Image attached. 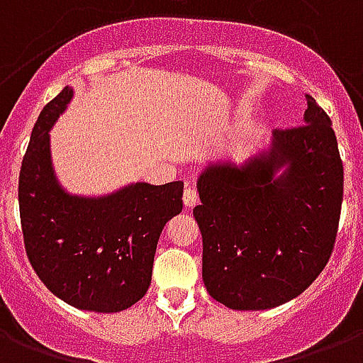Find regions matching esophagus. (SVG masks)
<instances>
[{
  "mask_svg": "<svg viewBox=\"0 0 363 363\" xmlns=\"http://www.w3.org/2000/svg\"><path fill=\"white\" fill-rule=\"evenodd\" d=\"M196 202H199V193H196V191L193 189V187H187V189H185V193H184V204H185V208H193V206H195Z\"/></svg>",
  "mask_w": 363,
  "mask_h": 363,
  "instance_id": "obj_1",
  "label": "esophagus"
}]
</instances>
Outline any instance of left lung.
Instances as JSON below:
<instances>
[{
	"mask_svg": "<svg viewBox=\"0 0 363 363\" xmlns=\"http://www.w3.org/2000/svg\"><path fill=\"white\" fill-rule=\"evenodd\" d=\"M307 97L306 125L272 133L242 164L210 163L193 210L202 234V279L238 311L300 296L332 255L343 202V163L332 121Z\"/></svg>",
	"mask_w": 363,
	"mask_h": 363,
	"instance_id": "8db88e82",
	"label": "left lung"
}]
</instances>
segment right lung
Wrapping results in <instances>:
<instances>
[{
  "label": "right lung",
  "instance_id": "1",
  "mask_svg": "<svg viewBox=\"0 0 363 363\" xmlns=\"http://www.w3.org/2000/svg\"><path fill=\"white\" fill-rule=\"evenodd\" d=\"M72 95L74 89L65 86L40 110L20 168L26 253L60 300L84 311L118 313L146 294L159 236L184 208V182H136L101 196L63 189L48 133Z\"/></svg>",
  "mask_w": 363,
  "mask_h": 363
}]
</instances>
